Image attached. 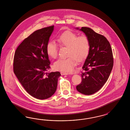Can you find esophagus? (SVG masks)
Segmentation results:
<instances>
[{"label":"esophagus","mask_w":130,"mask_h":130,"mask_svg":"<svg viewBox=\"0 0 130 130\" xmlns=\"http://www.w3.org/2000/svg\"><path fill=\"white\" fill-rule=\"evenodd\" d=\"M61 73V75H68V74H69L70 73L69 72H60Z\"/></svg>","instance_id":"1"}]
</instances>
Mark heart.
Wrapping results in <instances>:
<instances>
[{
  "mask_svg": "<svg viewBox=\"0 0 130 130\" xmlns=\"http://www.w3.org/2000/svg\"><path fill=\"white\" fill-rule=\"evenodd\" d=\"M59 44L67 47V58H60L54 63L55 70L62 72L72 71L75 65L76 60L80 61L85 59L89 52V40L85 36H78L75 32L68 30L64 31L57 38ZM47 55L52 58H56L58 55V48L53 41H49L46 46Z\"/></svg>",
  "mask_w": 130,
  "mask_h": 130,
  "instance_id": "1",
  "label": "heart"
}]
</instances>
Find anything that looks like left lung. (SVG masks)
Masks as SVG:
<instances>
[{
	"label": "left lung",
	"instance_id": "left-lung-1",
	"mask_svg": "<svg viewBox=\"0 0 130 130\" xmlns=\"http://www.w3.org/2000/svg\"><path fill=\"white\" fill-rule=\"evenodd\" d=\"M80 30L88 38L90 47L83 67L82 82L76 89L83 94L90 95L99 91L107 81L113 66V57L109 42L104 36L88 27Z\"/></svg>",
	"mask_w": 130,
	"mask_h": 130
}]
</instances>
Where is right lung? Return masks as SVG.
Here are the masks:
<instances>
[{"mask_svg": "<svg viewBox=\"0 0 130 130\" xmlns=\"http://www.w3.org/2000/svg\"><path fill=\"white\" fill-rule=\"evenodd\" d=\"M54 30V25L34 31L18 46L13 58V72L29 94L45 99L56 92L58 72L46 73L50 61L46 46Z\"/></svg>", "mask_w": 130, "mask_h": 130, "instance_id": "1", "label": "right lung"}]
</instances>
